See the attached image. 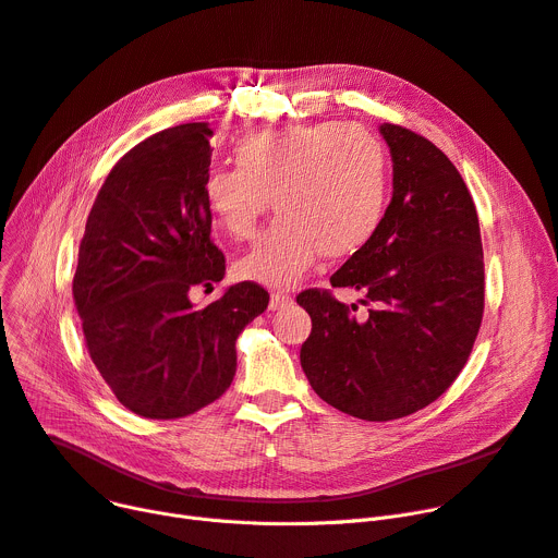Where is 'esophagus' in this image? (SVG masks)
<instances>
[{
  "label": "esophagus",
  "instance_id": "34e87169",
  "mask_svg": "<svg viewBox=\"0 0 558 558\" xmlns=\"http://www.w3.org/2000/svg\"><path fill=\"white\" fill-rule=\"evenodd\" d=\"M291 303V296L289 294H282V291H274L271 294V299H269V310H282V307H287Z\"/></svg>",
  "mask_w": 558,
  "mask_h": 558
}]
</instances>
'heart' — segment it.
Wrapping results in <instances>:
<instances>
[{
    "instance_id": "obj_1",
    "label": "heart",
    "mask_w": 558,
    "mask_h": 558,
    "mask_svg": "<svg viewBox=\"0 0 558 558\" xmlns=\"http://www.w3.org/2000/svg\"><path fill=\"white\" fill-rule=\"evenodd\" d=\"M234 167L203 179V201L232 240H248L274 205L280 217L238 262L240 278L294 284L320 253L366 246L387 215L389 156L355 124L318 122L259 131L234 146Z\"/></svg>"
}]
</instances>
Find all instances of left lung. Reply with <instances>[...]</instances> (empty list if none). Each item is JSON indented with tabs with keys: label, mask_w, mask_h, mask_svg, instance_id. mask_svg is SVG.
Returning a JSON list of instances; mask_svg holds the SVG:
<instances>
[{
	"label": "left lung",
	"mask_w": 558,
	"mask_h": 558,
	"mask_svg": "<svg viewBox=\"0 0 558 558\" xmlns=\"http://www.w3.org/2000/svg\"><path fill=\"white\" fill-rule=\"evenodd\" d=\"M393 162V194L373 240L330 278L371 305L350 316L328 291H301L312 332L301 366L339 412L393 421L441 396L463 368L484 312V253L471 192L436 146L379 124Z\"/></svg>",
	"instance_id": "8db88e82"
}]
</instances>
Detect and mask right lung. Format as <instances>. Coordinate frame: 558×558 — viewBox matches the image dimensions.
Wrapping results in <instances>:
<instances>
[{"mask_svg": "<svg viewBox=\"0 0 558 558\" xmlns=\"http://www.w3.org/2000/svg\"><path fill=\"white\" fill-rule=\"evenodd\" d=\"M208 122L146 137L104 181L78 246L74 301L90 357L126 409L156 421L215 402L238 371L240 332L267 310L255 282L194 307L190 291L226 276L203 201Z\"/></svg>", "mask_w": 558, "mask_h": 558, "instance_id": "right-lung-1", "label": "right lung"}]
</instances>
